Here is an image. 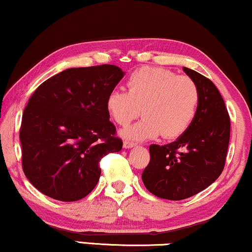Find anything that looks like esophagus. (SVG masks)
Instances as JSON below:
<instances>
[{"mask_svg": "<svg viewBox=\"0 0 252 252\" xmlns=\"http://www.w3.org/2000/svg\"><path fill=\"white\" fill-rule=\"evenodd\" d=\"M133 146H136L135 143H131V142H128V141L123 142V148L124 149H131V148H133Z\"/></svg>", "mask_w": 252, "mask_h": 252, "instance_id": "1", "label": "esophagus"}]
</instances>
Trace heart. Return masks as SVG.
I'll return each instance as SVG.
<instances>
[{
    "label": "heart",
    "instance_id": "heart-1",
    "mask_svg": "<svg viewBox=\"0 0 252 252\" xmlns=\"http://www.w3.org/2000/svg\"><path fill=\"white\" fill-rule=\"evenodd\" d=\"M128 92L113 89L106 98L109 116L120 126L144 119L123 129L121 136L132 142L183 136L195 120L200 93L192 79L160 67H142L130 74Z\"/></svg>",
    "mask_w": 252,
    "mask_h": 252
}]
</instances>
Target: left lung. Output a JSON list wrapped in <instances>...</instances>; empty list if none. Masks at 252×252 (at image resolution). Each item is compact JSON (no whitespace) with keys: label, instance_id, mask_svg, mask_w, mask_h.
<instances>
[{"label":"left lung","instance_id":"left-lung-1","mask_svg":"<svg viewBox=\"0 0 252 252\" xmlns=\"http://www.w3.org/2000/svg\"><path fill=\"white\" fill-rule=\"evenodd\" d=\"M183 69L199 89L195 120L174 142L150 145V163L142 174L149 192L174 201L195 195L218 179L230 138V119L219 89L200 73Z\"/></svg>","mask_w":252,"mask_h":252}]
</instances>
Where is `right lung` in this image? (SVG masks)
Instances as JSON below:
<instances>
[{
  "instance_id": "obj_1",
  "label": "right lung",
  "mask_w": 252,
  "mask_h": 252,
  "mask_svg": "<svg viewBox=\"0 0 252 252\" xmlns=\"http://www.w3.org/2000/svg\"><path fill=\"white\" fill-rule=\"evenodd\" d=\"M115 65L68 68L44 81L25 107L20 139L25 176L59 201L88 195L100 179L98 161L119 152L106 98L122 80Z\"/></svg>"
}]
</instances>
